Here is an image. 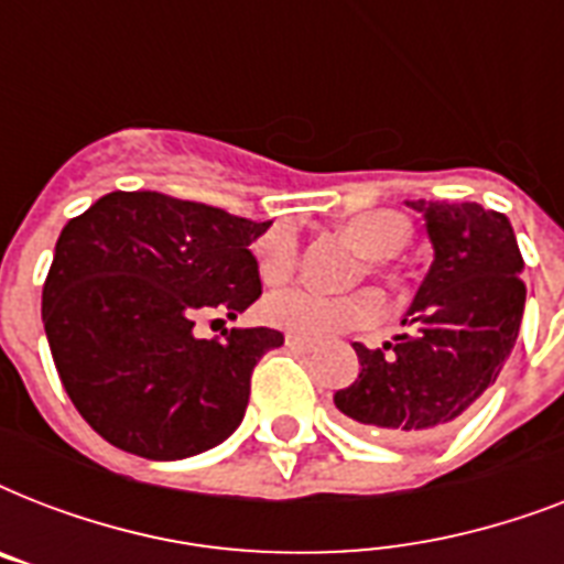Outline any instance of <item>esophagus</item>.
<instances>
[{
  "label": "esophagus",
  "mask_w": 564,
  "mask_h": 564,
  "mask_svg": "<svg viewBox=\"0 0 564 564\" xmlns=\"http://www.w3.org/2000/svg\"><path fill=\"white\" fill-rule=\"evenodd\" d=\"M286 348H290V351H299V354H310L313 348H316V343L301 339V336H286Z\"/></svg>",
  "instance_id": "obj_1"
}]
</instances>
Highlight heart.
Wrapping results in <instances>:
<instances>
[{
	"label": "heart",
	"instance_id": "obj_1",
	"mask_svg": "<svg viewBox=\"0 0 564 564\" xmlns=\"http://www.w3.org/2000/svg\"><path fill=\"white\" fill-rule=\"evenodd\" d=\"M348 237L369 257V272L380 274L389 269V260L398 257L410 242V225L394 210H366L345 221ZM299 263V239L290 228H274L257 242V269L265 283H281L295 272ZM383 313V301L375 290L327 295L318 290L272 292L263 304V318L272 327H281L304 339H327L354 327L371 325Z\"/></svg>",
	"mask_w": 564,
	"mask_h": 564
}]
</instances>
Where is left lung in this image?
<instances>
[{"label":"left lung","mask_w":564,"mask_h":564,"mask_svg":"<svg viewBox=\"0 0 564 564\" xmlns=\"http://www.w3.org/2000/svg\"><path fill=\"white\" fill-rule=\"evenodd\" d=\"M427 221L433 263L383 348L354 343L360 375L334 394L354 427L419 442L445 433L498 380L524 316L527 286L503 213L463 202H410Z\"/></svg>","instance_id":"left-lung-1"}]
</instances>
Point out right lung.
I'll list each match as a JSON object with an SVG mask.
<instances>
[{"instance_id": "1", "label": "right lung", "mask_w": 564, "mask_h": 564, "mask_svg": "<svg viewBox=\"0 0 564 564\" xmlns=\"http://www.w3.org/2000/svg\"><path fill=\"white\" fill-rule=\"evenodd\" d=\"M269 221L163 193H108L64 225L43 283L52 360L82 419L119 451L184 459L246 415L251 371L283 334L202 339L198 322L260 299L251 254Z\"/></svg>"}]
</instances>
